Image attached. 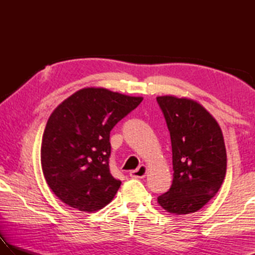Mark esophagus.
Here are the masks:
<instances>
[{"label":"esophagus","instance_id":"esophagus-1","mask_svg":"<svg viewBox=\"0 0 255 255\" xmlns=\"http://www.w3.org/2000/svg\"><path fill=\"white\" fill-rule=\"evenodd\" d=\"M147 174V166L140 165L137 170L130 172V177L132 178H143Z\"/></svg>","mask_w":255,"mask_h":255}]
</instances>
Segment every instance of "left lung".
Here are the masks:
<instances>
[{
    "instance_id": "8db88e82",
    "label": "left lung",
    "mask_w": 255,
    "mask_h": 255,
    "mask_svg": "<svg viewBox=\"0 0 255 255\" xmlns=\"http://www.w3.org/2000/svg\"><path fill=\"white\" fill-rule=\"evenodd\" d=\"M172 144L173 181L158 203L174 215L195 213L213 198L225 180L227 153L216 119L188 99L158 96Z\"/></svg>"
}]
</instances>
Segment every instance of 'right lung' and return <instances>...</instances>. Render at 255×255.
I'll list each match as a JSON object with an SVG mask.
<instances>
[{"instance_id": "right-lung-1", "label": "right lung", "mask_w": 255, "mask_h": 255, "mask_svg": "<svg viewBox=\"0 0 255 255\" xmlns=\"http://www.w3.org/2000/svg\"><path fill=\"white\" fill-rule=\"evenodd\" d=\"M142 100L86 88L52 112L42 136L40 161L47 184L64 204L94 213L112 202L122 182L110 171V133Z\"/></svg>"}]
</instances>
